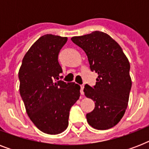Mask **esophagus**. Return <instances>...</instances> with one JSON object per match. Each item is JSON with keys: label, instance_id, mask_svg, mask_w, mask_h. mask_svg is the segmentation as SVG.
<instances>
[{"label": "esophagus", "instance_id": "esophagus-1", "mask_svg": "<svg viewBox=\"0 0 149 149\" xmlns=\"http://www.w3.org/2000/svg\"><path fill=\"white\" fill-rule=\"evenodd\" d=\"M84 85H80V93H81V94H84Z\"/></svg>", "mask_w": 149, "mask_h": 149}]
</instances>
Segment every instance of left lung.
<instances>
[{
	"instance_id": "left-lung-1",
	"label": "left lung",
	"mask_w": 149,
	"mask_h": 149,
	"mask_svg": "<svg viewBox=\"0 0 149 149\" xmlns=\"http://www.w3.org/2000/svg\"><path fill=\"white\" fill-rule=\"evenodd\" d=\"M72 42L86 52L91 71L98 74L96 85L86 84L84 92L95 103V107L86 113L91 127L107 130L115 126L127 109L132 79L129 61L118 43L102 31L71 38Z\"/></svg>"
}]
</instances>
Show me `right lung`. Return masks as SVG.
I'll return each instance as SVG.
<instances>
[{"label":"right lung","mask_w":149,"mask_h":149,"mask_svg":"<svg viewBox=\"0 0 149 149\" xmlns=\"http://www.w3.org/2000/svg\"><path fill=\"white\" fill-rule=\"evenodd\" d=\"M66 42V37L51 34L40 37L24 55L18 72L27 113L46 134H60L67 128L70 108L80 96L79 85L57 81L63 72L58 56Z\"/></svg>","instance_id":"right-lung-1"}]
</instances>
